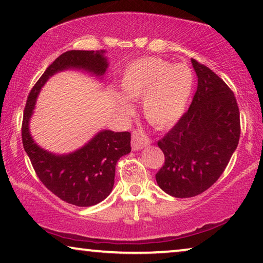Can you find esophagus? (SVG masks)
Wrapping results in <instances>:
<instances>
[{"mask_svg": "<svg viewBox=\"0 0 263 263\" xmlns=\"http://www.w3.org/2000/svg\"><path fill=\"white\" fill-rule=\"evenodd\" d=\"M149 144H151V140H149V138H147V136L145 135L143 131L138 130L133 132L132 140H131L133 151H138V149L148 146Z\"/></svg>", "mask_w": 263, "mask_h": 263, "instance_id": "34e87169", "label": "esophagus"}]
</instances>
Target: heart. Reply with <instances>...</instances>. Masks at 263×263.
Segmentation results:
<instances>
[{
	"instance_id": "heart-1",
	"label": "heart",
	"mask_w": 263,
	"mask_h": 263,
	"mask_svg": "<svg viewBox=\"0 0 263 263\" xmlns=\"http://www.w3.org/2000/svg\"><path fill=\"white\" fill-rule=\"evenodd\" d=\"M193 73L185 64L172 65L161 58H139L128 64L120 76L119 93L110 92L116 109L131 111L127 101L141 98L145 119L157 127H167L184 115L193 90Z\"/></svg>"
}]
</instances>
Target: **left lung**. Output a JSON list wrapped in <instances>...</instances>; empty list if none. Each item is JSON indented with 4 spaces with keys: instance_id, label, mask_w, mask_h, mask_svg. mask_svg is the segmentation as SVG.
<instances>
[{
    "instance_id": "left-lung-1",
    "label": "left lung",
    "mask_w": 263,
    "mask_h": 263,
    "mask_svg": "<svg viewBox=\"0 0 263 263\" xmlns=\"http://www.w3.org/2000/svg\"><path fill=\"white\" fill-rule=\"evenodd\" d=\"M198 87L189 111L158 146L165 164L158 186L174 198L195 197L221 176L237 147L240 112L232 90L218 74L192 58Z\"/></svg>"
}]
</instances>
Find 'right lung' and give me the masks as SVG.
I'll list each match as a JSON object with an SVG mask.
<instances>
[{
	"mask_svg": "<svg viewBox=\"0 0 263 263\" xmlns=\"http://www.w3.org/2000/svg\"><path fill=\"white\" fill-rule=\"evenodd\" d=\"M105 53V50H70L62 53L32 87L23 115V147L37 177L58 198L79 207L97 205L109 197L115 185L117 161L131 152V133L101 130L82 147L57 154L41 147L32 138L30 119L42 87L53 74L78 70L102 81L109 68Z\"/></svg>",
	"mask_w": 263,
	"mask_h": 263,
	"instance_id": "1",
	"label": "right lung"
}]
</instances>
